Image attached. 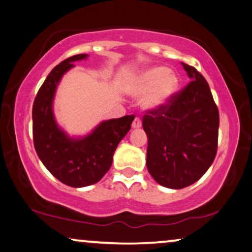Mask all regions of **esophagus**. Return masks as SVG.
I'll use <instances>...</instances> for the list:
<instances>
[{"label":"esophagus","instance_id":"obj_1","mask_svg":"<svg viewBox=\"0 0 252 252\" xmlns=\"http://www.w3.org/2000/svg\"><path fill=\"white\" fill-rule=\"evenodd\" d=\"M142 126V121H140L139 117H135V120H133L132 122V128L133 129H138Z\"/></svg>","mask_w":252,"mask_h":252}]
</instances>
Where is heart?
<instances>
[{
  "instance_id": "heart-1",
  "label": "heart",
  "mask_w": 252,
  "mask_h": 252,
  "mask_svg": "<svg viewBox=\"0 0 252 252\" xmlns=\"http://www.w3.org/2000/svg\"><path fill=\"white\" fill-rule=\"evenodd\" d=\"M179 87V78L175 72L163 66H154L143 71L131 84V91L137 95L147 93L144 106L156 109L165 106L175 94Z\"/></svg>"
}]
</instances>
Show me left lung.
<instances>
[{
	"instance_id": "left-lung-1",
	"label": "left lung",
	"mask_w": 252,
	"mask_h": 252,
	"mask_svg": "<svg viewBox=\"0 0 252 252\" xmlns=\"http://www.w3.org/2000/svg\"><path fill=\"white\" fill-rule=\"evenodd\" d=\"M191 82L165 106L147 110L146 166L160 186L182 189L212 165L218 149L219 110L210 86L196 68L182 63Z\"/></svg>"
}]
</instances>
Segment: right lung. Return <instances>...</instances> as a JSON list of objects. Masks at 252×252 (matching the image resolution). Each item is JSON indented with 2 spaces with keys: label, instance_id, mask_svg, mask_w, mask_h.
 I'll use <instances>...</instances> for the list:
<instances>
[{
  "label": "right lung",
  "instance_id": "right-lung-1",
  "mask_svg": "<svg viewBox=\"0 0 252 252\" xmlns=\"http://www.w3.org/2000/svg\"><path fill=\"white\" fill-rule=\"evenodd\" d=\"M87 54L71 56L54 68L33 102V142L43 166L62 183L82 188L99 182L108 172L117 145L131 128L135 116L103 121L83 138H71L56 123L53 100L62 76L72 62L87 58Z\"/></svg>",
  "mask_w": 252,
  "mask_h": 252
}]
</instances>
